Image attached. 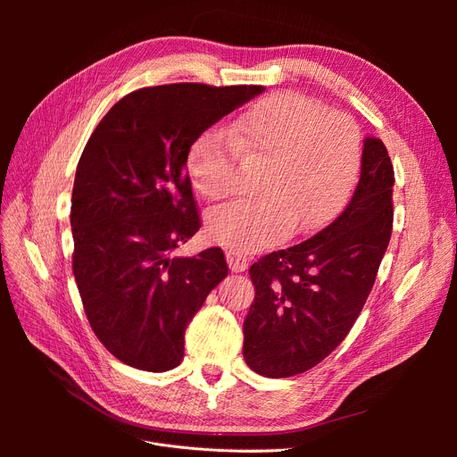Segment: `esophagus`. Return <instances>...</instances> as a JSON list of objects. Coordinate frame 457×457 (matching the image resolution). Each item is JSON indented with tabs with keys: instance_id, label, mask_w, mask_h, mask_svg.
I'll use <instances>...</instances> for the list:
<instances>
[{
	"instance_id": "1",
	"label": "esophagus",
	"mask_w": 457,
	"mask_h": 457,
	"mask_svg": "<svg viewBox=\"0 0 457 457\" xmlns=\"http://www.w3.org/2000/svg\"><path fill=\"white\" fill-rule=\"evenodd\" d=\"M227 262L232 272H244L247 269V259L242 257L240 253L227 252Z\"/></svg>"
}]
</instances>
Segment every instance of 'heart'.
<instances>
[{
  "label": "heart",
  "mask_w": 457,
  "mask_h": 457,
  "mask_svg": "<svg viewBox=\"0 0 457 457\" xmlns=\"http://www.w3.org/2000/svg\"><path fill=\"white\" fill-rule=\"evenodd\" d=\"M267 160L257 198H242L207 215L210 237L234 252H257L282 240L295 223L305 232L339 210L356 181L362 139L353 118L307 96L280 91L253 103L232 135L207 129L188 150L192 183L207 200L240 187L238 158Z\"/></svg>",
  "instance_id": "b5f03b06"
}]
</instances>
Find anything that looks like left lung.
Returning a JSON list of instances; mask_svg holds the SVG:
<instances>
[{
    "label": "left lung",
    "instance_id": "obj_1",
    "mask_svg": "<svg viewBox=\"0 0 457 457\" xmlns=\"http://www.w3.org/2000/svg\"><path fill=\"white\" fill-rule=\"evenodd\" d=\"M395 171L366 137L351 202L309 240L250 267L255 301L244 320V361L259 376L314 368L347 337L371 292L393 230Z\"/></svg>",
    "mask_w": 457,
    "mask_h": 457
}]
</instances>
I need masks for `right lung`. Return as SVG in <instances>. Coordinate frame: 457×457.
Returning <instances> with one entry per match:
<instances>
[{
	"label": "right lung",
	"instance_id": "1",
	"mask_svg": "<svg viewBox=\"0 0 457 457\" xmlns=\"http://www.w3.org/2000/svg\"><path fill=\"white\" fill-rule=\"evenodd\" d=\"M259 93L145 87L118 101L89 137L72 190V269L95 336L123 364H181L188 322L228 274L220 247L173 255L200 228L187 160L205 129Z\"/></svg>",
	"mask_w": 457,
	"mask_h": 457
}]
</instances>
